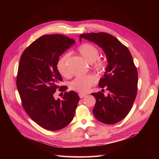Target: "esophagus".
I'll return each mask as SVG.
<instances>
[{
  "mask_svg": "<svg viewBox=\"0 0 159 159\" xmlns=\"http://www.w3.org/2000/svg\"><path fill=\"white\" fill-rule=\"evenodd\" d=\"M79 96H80V98H83L85 97V96H86V94L80 93H79Z\"/></svg>",
  "mask_w": 159,
  "mask_h": 159,
  "instance_id": "obj_1",
  "label": "esophagus"
}]
</instances>
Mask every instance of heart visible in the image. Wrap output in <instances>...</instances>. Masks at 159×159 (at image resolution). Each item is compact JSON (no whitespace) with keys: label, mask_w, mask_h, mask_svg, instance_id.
Segmentation results:
<instances>
[{"label":"heart","mask_w":159,"mask_h":159,"mask_svg":"<svg viewBox=\"0 0 159 159\" xmlns=\"http://www.w3.org/2000/svg\"><path fill=\"white\" fill-rule=\"evenodd\" d=\"M78 51L85 60L89 64H93V68L97 71L102 73L106 68L105 61L99 58V50L95 46L84 43L80 45ZM70 57L68 54L62 56L57 62V70L59 73L65 78H69L70 73L68 68V63ZM97 80L93 75L85 76H78L70 83V89L80 93H85L96 83Z\"/></svg>","instance_id":"heart-1"}]
</instances>
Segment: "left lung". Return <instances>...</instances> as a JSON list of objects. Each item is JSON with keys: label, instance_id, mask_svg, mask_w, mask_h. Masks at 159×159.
Listing matches in <instances>:
<instances>
[{"label": "left lung", "instance_id": "left-lung-1", "mask_svg": "<svg viewBox=\"0 0 159 159\" xmlns=\"http://www.w3.org/2000/svg\"><path fill=\"white\" fill-rule=\"evenodd\" d=\"M85 38L100 46L107 56L108 65L99 81L108 95L93 93L96 103L93 109L95 118L105 124L113 125L121 121L131 109L137 93L138 73L127 48L113 36L105 32L81 34Z\"/></svg>", "mask_w": 159, "mask_h": 159}]
</instances>
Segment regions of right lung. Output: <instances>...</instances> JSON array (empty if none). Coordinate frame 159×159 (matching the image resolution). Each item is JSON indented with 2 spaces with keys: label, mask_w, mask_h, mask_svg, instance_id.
Listing matches in <instances>:
<instances>
[{
  "label": "right lung",
  "mask_w": 159,
  "mask_h": 159,
  "mask_svg": "<svg viewBox=\"0 0 159 159\" xmlns=\"http://www.w3.org/2000/svg\"><path fill=\"white\" fill-rule=\"evenodd\" d=\"M75 43L62 34L44 35L23 52L18 65L16 87L24 109L42 128L57 131L71 123L80 100L76 92H67L57 70L59 57ZM58 89L65 91L62 99L55 100Z\"/></svg>",
  "instance_id": "right-lung-1"
}]
</instances>
